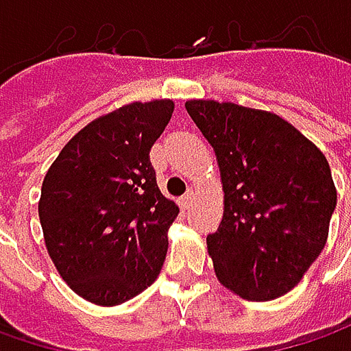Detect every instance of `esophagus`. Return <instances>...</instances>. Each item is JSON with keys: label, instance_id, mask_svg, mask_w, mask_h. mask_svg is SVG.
Listing matches in <instances>:
<instances>
[{"label": "esophagus", "instance_id": "1", "mask_svg": "<svg viewBox=\"0 0 351 351\" xmlns=\"http://www.w3.org/2000/svg\"><path fill=\"white\" fill-rule=\"evenodd\" d=\"M193 201H195V191L193 189H187V193L182 197V205L183 207H189Z\"/></svg>", "mask_w": 351, "mask_h": 351}]
</instances>
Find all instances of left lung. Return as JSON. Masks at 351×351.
<instances>
[{"instance_id": "8db88e82", "label": "left lung", "mask_w": 351, "mask_h": 351, "mask_svg": "<svg viewBox=\"0 0 351 351\" xmlns=\"http://www.w3.org/2000/svg\"><path fill=\"white\" fill-rule=\"evenodd\" d=\"M185 109L221 168L224 215L207 236L215 274L248 301L285 295L328 238L336 187L326 158L274 113L203 99Z\"/></svg>"}]
</instances>
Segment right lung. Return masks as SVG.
I'll list each match as a JSON object with an SVG mask.
<instances>
[{
  "mask_svg": "<svg viewBox=\"0 0 351 351\" xmlns=\"http://www.w3.org/2000/svg\"><path fill=\"white\" fill-rule=\"evenodd\" d=\"M173 101L130 103L68 142L47 171L38 217L64 281L91 303L136 297L160 274L178 205L162 195L150 148Z\"/></svg>",
  "mask_w": 351,
  "mask_h": 351,
  "instance_id": "add662e5",
  "label": "right lung"
}]
</instances>
